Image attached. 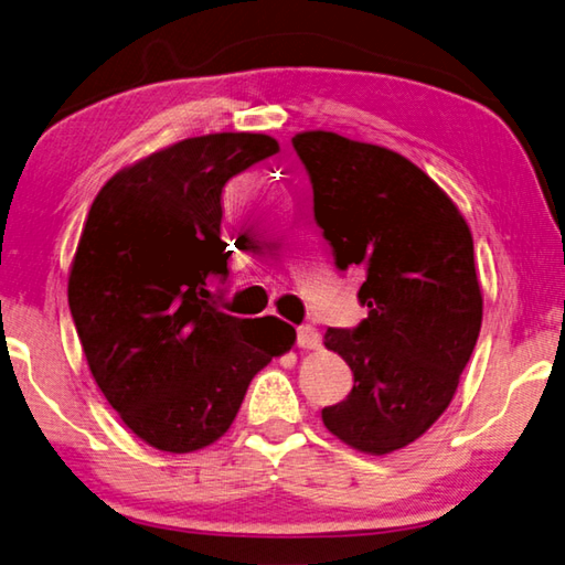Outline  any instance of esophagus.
<instances>
[{"instance_id":"esophagus-1","label":"esophagus","mask_w":565,"mask_h":565,"mask_svg":"<svg viewBox=\"0 0 565 565\" xmlns=\"http://www.w3.org/2000/svg\"><path fill=\"white\" fill-rule=\"evenodd\" d=\"M297 344L305 347V349H317V347H319V332H317V327H312V324L297 327Z\"/></svg>"}]
</instances>
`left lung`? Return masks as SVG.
I'll use <instances>...</instances> for the list:
<instances>
[{
  "label": "left lung",
  "mask_w": 565,
  "mask_h": 565,
  "mask_svg": "<svg viewBox=\"0 0 565 565\" xmlns=\"http://www.w3.org/2000/svg\"><path fill=\"white\" fill-rule=\"evenodd\" d=\"M315 218L339 270H361L366 319L327 329L354 386L327 406L329 433L369 455L418 440L440 418L482 327L472 233L450 196L398 152L337 132L292 137Z\"/></svg>",
  "instance_id": "obj_1"
}]
</instances>
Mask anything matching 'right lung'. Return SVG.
<instances>
[{
  "label": "right lung",
  "instance_id": "obj_1",
  "mask_svg": "<svg viewBox=\"0 0 565 565\" xmlns=\"http://www.w3.org/2000/svg\"><path fill=\"white\" fill-rule=\"evenodd\" d=\"M268 135L189 137L117 172L95 196L68 278L90 374L137 438L194 452L231 428L250 379L295 342L211 302L228 278L221 194L273 157Z\"/></svg>",
  "mask_w": 565,
  "mask_h": 565
}]
</instances>
